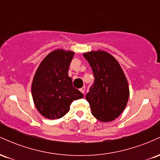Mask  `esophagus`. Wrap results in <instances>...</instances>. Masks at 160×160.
I'll return each instance as SVG.
<instances>
[{
  "label": "esophagus",
  "instance_id": "34e87169",
  "mask_svg": "<svg viewBox=\"0 0 160 160\" xmlns=\"http://www.w3.org/2000/svg\"><path fill=\"white\" fill-rule=\"evenodd\" d=\"M85 90H86V87H85V86H83V87H82L81 89H80V91L81 92L82 94H84V93H85Z\"/></svg>",
  "mask_w": 160,
  "mask_h": 160
}]
</instances>
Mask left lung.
<instances>
[{"instance_id": "8db88e82", "label": "left lung", "mask_w": 160, "mask_h": 160, "mask_svg": "<svg viewBox=\"0 0 160 160\" xmlns=\"http://www.w3.org/2000/svg\"><path fill=\"white\" fill-rule=\"evenodd\" d=\"M82 55L95 77L94 84L86 95L92 114L102 122L114 120L124 111L129 97L123 71L117 60L106 51H90Z\"/></svg>"}]
</instances>
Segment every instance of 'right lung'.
Wrapping results in <instances>:
<instances>
[{
  "label": "right lung",
  "mask_w": 160,
  "mask_h": 160,
  "mask_svg": "<svg viewBox=\"0 0 160 160\" xmlns=\"http://www.w3.org/2000/svg\"><path fill=\"white\" fill-rule=\"evenodd\" d=\"M74 52L55 49L42 60L37 69L32 84L34 105L42 116L56 120L69 111L74 100L83 95L72 85L68 69Z\"/></svg>",
  "instance_id": "add662e5"
}]
</instances>
